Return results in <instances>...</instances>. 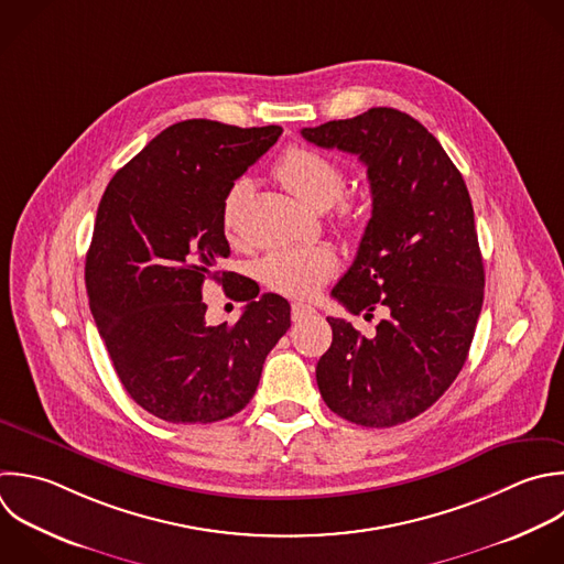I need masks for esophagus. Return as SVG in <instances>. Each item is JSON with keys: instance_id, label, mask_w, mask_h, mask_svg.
I'll list each match as a JSON object with an SVG mask.
<instances>
[{"instance_id": "34e87169", "label": "esophagus", "mask_w": 564, "mask_h": 564, "mask_svg": "<svg viewBox=\"0 0 564 564\" xmlns=\"http://www.w3.org/2000/svg\"><path fill=\"white\" fill-rule=\"evenodd\" d=\"M315 313V308L313 306H308V304H293L291 306V319L297 324V322H304L306 317H311Z\"/></svg>"}]
</instances>
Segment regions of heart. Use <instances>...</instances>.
<instances>
[{
  "instance_id": "b5f03b06",
  "label": "heart",
  "mask_w": 564,
  "mask_h": 564,
  "mask_svg": "<svg viewBox=\"0 0 564 564\" xmlns=\"http://www.w3.org/2000/svg\"><path fill=\"white\" fill-rule=\"evenodd\" d=\"M278 181L304 205L313 209L330 207L346 187L344 170L330 156L304 148L291 145L275 163ZM251 196V183L247 178H238L229 185L223 207L220 223L227 238H238L242 212ZM344 214L348 218L355 216V209L346 207ZM337 271V256L328 247H306V249H282L269 253L258 264L260 280L275 293L289 297H313Z\"/></svg>"
}]
</instances>
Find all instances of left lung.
Listing matches in <instances>:
<instances>
[{
    "label": "left lung",
    "instance_id": "1",
    "mask_svg": "<svg viewBox=\"0 0 564 564\" xmlns=\"http://www.w3.org/2000/svg\"><path fill=\"white\" fill-rule=\"evenodd\" d=\"M308 143L359 156L372 216L355 262L333 289L350 313L383 311L375 337L326 317L333 344L315 377L326 405L364 427L425 412L460 372L482 306L474 209L441 143L394 108L304 128Z\"/></svg>",
    "mask_w": 564,
    "mask_h": 564
}]
</instances>
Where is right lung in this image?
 I'll return each instance as SVG.
<instances>
[{
	"mask_svg": "<svg viewBox=\"0 0 564 564\" xmlns=\"http://www.w3.org/2000/svg\"><path fill=\"white\" fill-rule=\"evenodd\" d=\"M280 126L236 128L207 119L170 126L121 167L99 203L86 289L101 339L128 394L170 423H214L240 412L291 306L234 284L245 311L209 326L203 286L231 284L223 198L280 139Z\"/></svg>",
	"mask_w": 564,
	"mask_h": 564,
	"instance_id": "add662e5",
	"label": "right lung"
}]
</instances>
